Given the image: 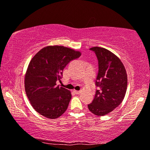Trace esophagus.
I'll return each instance as SVG.
<instances>
[{
  "label": "esophagus",
  "instance_id": "1",
  "mask_svg": "<svg viewBox=\"0 0 150 150\" xmlns=\"http://www.w3.org/2000/svg\"><path fill=\"white\" fill-rule=\"evenodd\" d=\"M74 91L75 93L77 94V95H79V94L81 93V91H76V90H74V91Z\"/></svg>",
  "mask_w": 150,
  "mask_h": 150
}]
</instances>
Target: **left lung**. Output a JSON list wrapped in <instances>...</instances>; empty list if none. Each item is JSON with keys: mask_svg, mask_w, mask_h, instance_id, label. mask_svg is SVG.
<instances>
[{"mask_svg": "<svg viewBox=\"0 0 150 150\" xmlns=\"http://www.w3.org/2000/svg\"><path fill=\"white\" fill-rule=\"evenodd\" d=\"M90 49L98 59L99 71L96 81L98 89L88 108L94 115L103 116L122 103L127 91V75L124 65L115 54L102 47Z\"/></svg>", "mask_w": 150, "mask_h": 150, "instance_id": "1", "label": "left lung"}]
</instances>
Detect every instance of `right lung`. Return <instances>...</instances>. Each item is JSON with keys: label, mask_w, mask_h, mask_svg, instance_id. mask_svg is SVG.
I'll return each instance as SVG.
<instances>
[{"label": "right lung", "mask_w": 150, "mask_h": 150, "mask_svg": "<svg viewBox=\"0 0 150 150\" xmlns=\"http://www.w3.org/2000/svg\"><path fill=\"white\" fill-rule=\"evenodd\" d=\"M80 51L63 46H47L33 57L25 76V89L35 110L49 119H56L65 113L71 99V91L56 86L63 71Z\"/></svg>", "instance_id": "1"}]
</instances>
